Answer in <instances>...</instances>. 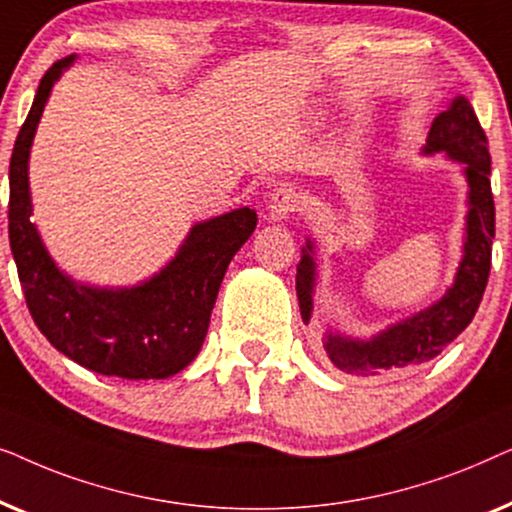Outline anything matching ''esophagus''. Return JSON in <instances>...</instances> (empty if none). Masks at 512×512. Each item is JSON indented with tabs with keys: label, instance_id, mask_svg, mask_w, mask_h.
Here are the masks:
<instances>
[{
	"label": "esophagus",
	"instance_id": "1",
	"mask_svg": "<svg viewBox=\"0 0 512 512\" xmlns=\"http://www.w3.org/2000/svg\"><path fill=\"white\" fill-rule=\"evenodd\" d=\"M298 207H300V193L293 186L284 184L272 193V198L268 202V219L275 223L286 221L293 212H298Z\"/></svg>",
	"mask_w": 512,
	"mask_h": 512
}]
</instances>
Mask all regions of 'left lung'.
I'll list each match as a JSON object with an SVG mask.
<instances>
[{"label": "left lung", "instance_id": "8db88e82", "mask_svg": "<svg viewBox=\"0 0 512 512\" xmlns=\"http://www.w3.org/2000/svg\"><path fill=\"white\" fill-rule=\"evenodd\" d=\"M422 153H443L445 158L461 163L468 184L464 256L450 289L424 310L396 321L370 338H356L328 328L321 338L324 352L328 361L347 375L377 377L431 361L471 324L485 293L494 240V198L489 184L492 158L485 130L480 128L478 116L464 95L454 97L450 107L433 118ZM314 286L317 261L314 242L307 240L296 275L300 317L305 324H310L314 312Z\"/></svg>", "mask_w": 512, "mask_h": 512}]
</instances>
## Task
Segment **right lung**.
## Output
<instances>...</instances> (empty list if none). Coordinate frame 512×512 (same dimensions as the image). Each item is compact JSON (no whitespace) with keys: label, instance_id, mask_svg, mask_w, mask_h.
Wrapping results in <instances>:
<instances>
[{"label":"right lung","instance_id":"obj_1","mask_svg":"<svg viewBox=\"0 0 512 512\" xmlns=\"http://www.w3.org/2000/svg\"><path fill=\"white\" fill-rule=\"evenodd\" d=\"M74 60H58L44 74L11 153L9 240L20 286L39 331L79 366L123 380H165L198 356L223 275L258 219L240 207L195 223L172 261L135 286H90L60 270L30 219L27 170L48 97Z\"/></svg>","mask_w":512,"mask_h":512}]
</instances>
